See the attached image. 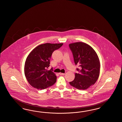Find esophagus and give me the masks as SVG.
<instances>
[{
    "instance_id": "1",
    "label": "esophagus",
    "mask_w": 122,
    "mask_h": 122,
    "mask_svg": "<svg viewBox=\"0 0 122 122\" xmlns=\"http://www.w3.org/2000/svg\"><path fill=\"white\" fill-rule=\"evenodd\" d=\"M59 74L60 75H64L65 74V73H61V72H60Z\"/></svg>"
}]
</instances>
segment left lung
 <instances>
[{
  "instance_id": "obj_1",
  "label": "left lung",
  "mask_w": 122,
  "mask_h": 122,
  "mask_svg": "<svg viewBox=\"0 0 122 122\" xmlns=\"http://www.w3.org/2000/svg\"><path fill=\"white\" fill-rule=\"evenodd\" d=\"M72 53L77 73L74 79L69 83L77 89L85 90L96 83L100 75V62L95 51L83 42H76L69 44Z\"/></svg>"
}]
</instances>
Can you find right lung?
<instances>
[{
	"label": "right lung",
	"mask_w": 122,
	"mask_h": 122,
	"mask_svg": "<svg viewBox=\"0 0 122 122\" xmlns=\"http://www.w3.org/2000/svg\"><path fill=\"white\" fill-rule=\"evenodd\" d=\"M63 44H42L35 48L28 55L25 63L24 73L28 82L32 87L44 90L56 82V76L52 69H47L53 52Z\"/></svg>",
	"instance_id": "right-lung-1"
}]
</instances>
